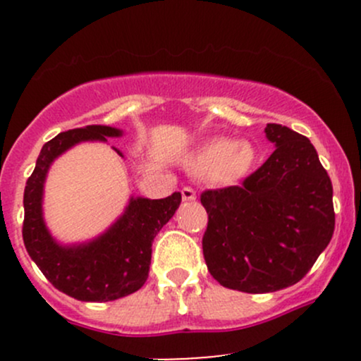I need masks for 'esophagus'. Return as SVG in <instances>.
Returning a JSON list of instances; mask_svg holds the SVG:
<instances>
[{
	"mask_svg": "<svg viewBox=\"0 0 361 361\" xmlns=\"http://www.w3.org/2000/svg\"><path fill=\"white\" fill-rule=\"evenodd\" d=\"M181 197H183L185 202L197 200V193H195V190L190 188V186H185V188L181 190Z\"/></svg>",
	"mask_w": 361,
	"mask_h": 361,
	"instance_id": "esophagus-1",
	"label": "esophagus"
}]
</instances>
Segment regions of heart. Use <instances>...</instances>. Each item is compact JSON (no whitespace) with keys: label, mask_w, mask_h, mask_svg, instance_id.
<instances>
[{"label":"heart","mask_w":361,"mask_h":361,"mask_svg":"<svg viewBox=\"0 0 361 361\" xmlns=\"http://www.w3.org/2000/svg\"><path fill=\"white\" fill-rule=\"evenodd\" d=\"M256 149L247 140L212 139L188 157V168L197 175H210L221 185H233L250 173Z\"/></svg>","instance_id":"heart-1"}]
</instances>
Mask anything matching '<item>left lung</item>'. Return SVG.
Instances as JSON below:
<instances>
[{"instance_id": "left-lung-1", "label": "left lung", "mask_w": 361, "mask_h": 361, "mask_svg": "<svg viewBox=\"0 0 361 361\" xmlns=\"http://www.w3.org/2000/svg\"><path fill=\"white\" fill-rule=\"evenodd\" d=\"M275 151L241 186L207 190L202 239L210 275L227 288L267 293L305 276L334 233L333 185L307 137L268 123Z\"/></svg>"}]
</instances>
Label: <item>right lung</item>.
<instances>
[{
    "label": "right lung",
    "mask_w": 361,
    "mask_h": 361,
    "mask_svg": "<svg viewBox=\"0 0 361 361\" xmlns=\"http://www.w3.org/2000/svg\"><path fill=\"white\" fill-rule=\"evenodd\" d=\"M123 130L110 126H86L61 132L44 144L23 193V243L45 279L66 295L82 302H109L130 295L146 283L152 241L175 215L181 193L161 200L128 198L123 214L90 241L62 244L44 219V186L52 163L81 142H106L122 137ZM118 156L122 151L114 147Z\"/></svg>",
    "instance_id": "obj_1"
}]
</instances>
